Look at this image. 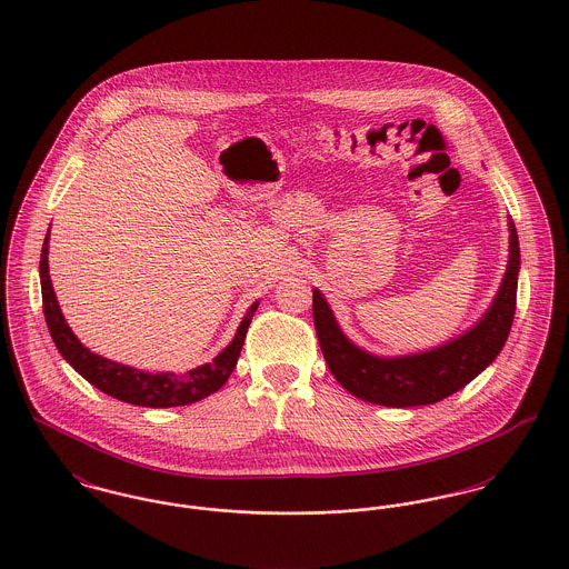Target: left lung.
I'll return each mask as SVG.
<instances>
[{
	"label": "left lung",
	"instance_id": "obj_1",
	"mask_svg": "<svg viewBox=\"0 0 569 569\" xmlns=\"http://www.w3.org/2000/svg\"><path fill=\"white\" fill-rule=\"evenodd\" d=\"M520 247L509 221V260L501 290L483 320L468 333L421 355L378 359L339 331L325 297L313 290V325L325 361L337 382L359 400L408 408L445 400L467 387L501 352L516 313Z\"/></svg>",
	"mask_w": 569,
	"mask_h": 569
}]
</instances>
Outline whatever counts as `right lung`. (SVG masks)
<instances>
[{"label": "right lung", "instance_id": "right-lung-1", "mask_svg": "<svg viewBox=\"0 0 569 569\" xmlns=\"http://www.w3.org/2000/svg\"><path fill=\"white\" fill-rule=\"evenodd\" d=\"M49 234L44 236L42 253H40V288H42V311L49 327V333L53 337L60 355L67 359L72 368L77 369L90 385L101 389L102 393L116 398V400L146 406V408H169V406H187L193 401L203 400L210 393L219 391L230 373L234 371L236 361L240 357L244 335L251 325V318L258 309V302H253L242 318L238 333L232 343L210 363L201 368L184 371V373H152L141 369L129 368L113 363L109 359H102L99 355L90 352L74 335L68 329L67 320L60 311V305L56 299L51 279H49Z\"/></svg>", "mask_w": 569, "mask_h": 569}]
</instances>
